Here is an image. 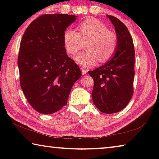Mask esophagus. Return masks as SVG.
<instances>
[{"instance_id": "esophagus-1", "label": "esophagus", "mask_w": 159, "mask_h": 159, "mask_svg": "<svg viewBox=\"0 0 159 159\" xmlns=\"http://www.w3.org/2000/svg\"><path fill=\"white\" fill-rule=\"evenodd\" d=\"M81 71H82V74L83 75H85L86 74H87L88 70L84 69V68H83V67H81Z\"/></svg>"}]
</instances>
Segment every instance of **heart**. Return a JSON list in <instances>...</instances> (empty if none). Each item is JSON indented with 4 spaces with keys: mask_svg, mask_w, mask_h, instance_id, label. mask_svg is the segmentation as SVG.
Listing matches in <instances>:
<instances>
[{
    "mask_svg": "<svg viewBox=\"0 0 159 159\" xmlns=\"http://www.w3.org/2000/svg\"><path fill=\"white\" fill-rule=\"evenodd\" d=\"M79 32L66 29L63 34L64 48L68 54L73 55L82 48L83 41L86 49L74 57L76 62L83 67L94 66L99 59L101 62L109 60L116 52L118 36L115 32L107 29L105 25L96 19L83 21L79 25Z\"/></svg>",
    "mask_w": 159,
    "mask_h": 159,
    "instance_id": "obj_1",
    "label": "heart"
}]
</instances>
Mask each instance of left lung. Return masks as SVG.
<instances>
[{
	"mask_svg": "<svg viewBox=\"0 0 159 159\" xmlns=\"http://www.w3.org/2000/svg\"><path fill=\"white\" fill-rule=\"evenodd\" d=\"M118 36L114 57L104 65L88 71L93 78V104L105 114H114L128 105L133 94L134 49L126 26L118 19L107 15Z\"/></svg>",
	"mask_w": 159,
	"mask_h": 159,
	"instance_id": "8db88e82",
	"label": "left lung"
}]
</instances>
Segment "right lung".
Here are the masks:
<instances>
[{
	"label": "right lung",
	"instance_id": "right-lung-1",
	"mask_svg": "<svg viewBox=\"0 0 159 159\" xmlns=\"http://www.w3.org/2000/svg\"><path fill=\"white\" fill-rule=\"evenodd\" d=\"M66 14L43 15L29 25L18 55L20 85L29 103L38 112L51 114L67 104L79 66L68 57L63 34L76 20Z\"/></svg>",
	"mask_w": 159,
	"mask_h": 159
}]
</instances>
